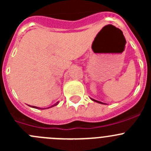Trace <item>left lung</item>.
<instances>
[{
  "mask_svg": "<svg viewBox=\"0 0 151 151\" xmlns=\"http://www.w3.org/2000/svg\"><path fill=\"white\" fill-rule=\"evenodd\" d=\"M91 100H92V101H95V102H97V103H99V104H104V103H103V102H101V101H97V100H95V99H92V98H91Z\"/></svg>",
  "mask_w": 151,
  "mask_h": 151,
  "instance_id": "obj_1",
  "label": "left lung"
}]
</instances>
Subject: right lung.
<instances>
[{
  "instance_id": "right-lung-1",
  "label": "right lung",
  "mask_w": 151,
  "mask_h": 151,
  "mask_svg": "<svg viewBox=\"0 0 151 151\" xmlns=\"http://www.w3.org/2000/svg\"><path fill=\"white\" fill-rule=\"evenodd\" d=\"M58 103H59V101H58V102H56L55 104L52 105V106H49V107H47V108H41V107H38V106H31V107H33V108H35V109H49V108L53 107V106H56V105L58 104Z\"/></svg>"
}]
</instances>
